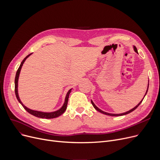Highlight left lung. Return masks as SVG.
<instances>
[{
  "label": "left lung",
  "instance_id": "8db88e82",
  "mask_svg": "<svg viewBox=\"0 0 160 160\" xmlns=\"http://www.w3.org/2000/svg\"><path fill=\"white\" fill-rule=\"evenodd\" d=\"M133 50H134V51H135L137 54H138V50H137V48H136V47H135V46H133ZM148 86H149V80H148V86H147V91H146V93H145V96H144V97H145V95H147V91H148ZM144 97H143V98H144ZM143 98H142L141 101H140V102L137 105V106H136L134 108H133L132 109H131L130 110H129V111H128V112H124V113H118V114H115V113H108V112H104V111H102V110H100V108H98L95 104H94V102H93V100H91V104H92V105L93 106V107L95 108V110H97L98 112H100V113H103V114H104V115H110V116H121V115H127V114H128V113H131L132 112H133V110H135L140 105V104L142 102V100H143Z\"/></svg>",
  "mask_w": 160,
  "mask_h": 160
}]
</instances>
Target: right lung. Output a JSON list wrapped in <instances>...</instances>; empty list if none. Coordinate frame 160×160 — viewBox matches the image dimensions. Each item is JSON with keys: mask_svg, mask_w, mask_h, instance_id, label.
Segmentation results:
<instances>
[{"mask_svg": "<svg viewBox=\"0 0 160 160\" xmlns=\"http://www.w3.org/2000/svg\"><path fill=\"white\" fill-rule=\"evenodd\" d=\"M32 54V53L28 54L26 58H24V60H22V62L21 63V65L19 67V69L16 72V75H15V95L17 97V99L19 101V102L22 106V107L24 108L25 110H27V112H28L29 113H30L31 115L39 117V118H42V119H53V118H56V117H58L59 116H60L61 115H62L65 111L67 109V102H68V99H69V94L71 93V92L72 91L71 88V89H69L67 92L65 98V100H64V103L63 104V106L59 109V110L54 111V112H40V111H38V110H31V109L27 108V106H25L23 103L21 102V100L19 98V93H18V80H19V74L21 72V70L22 69V67L23 65V63H24V62L26 61L27 59Z\"/></svg>", "mask_w": 160, "mask_h": 160, "instance_id": "1", "label": "right lung"}]
</instances>
